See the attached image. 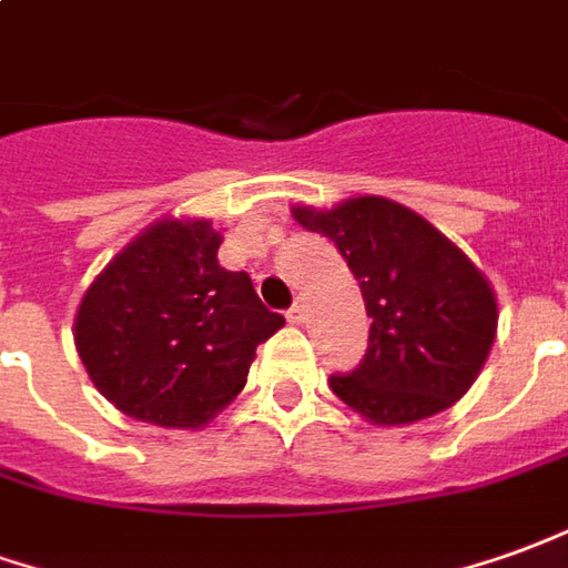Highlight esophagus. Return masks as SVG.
I'll return each instance as SVG.
<instances>
[{"label": "esophagus", "instance_id": "obj_1", "mask_svg": "<svg viewBox=\"0 0 568 568\" xmlns=\"http://www.w3.org/2000/svg\"><path fill=\"white\" fill-rule=\"evenodd\" d=\"M287 322L291 324L306 322V300H303V296H300V300H296V303L291 306V312H287Z\"/></svg>", "mask_w": 568, "mask_h": 568}]
</instances>
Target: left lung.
<instances>
[{
  "label": "left lung",
  "instance_id": "left-lung-1",
  "mask_svg": "<svg viewBox=\"0 0 568 568\" xmlns=\"http://www.w3.org/2000/svg\"><path fill=\"white\" fill-rule=\"evenodd\" d=\"M293 219L331 237L365 296L371 336L331 389L374 426H405L452 408L486 365L498 296L476 262L420 213L377 194L331 210L296 203Z\"/></svg>",
  "mask_w": 568,
  "mask_h": 568
}]
</instances>
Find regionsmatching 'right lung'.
Returning <instances> with one entry per match:
<instances>
[{
	"label": "right lung",
	"instance_id": "obj_1",
	"mask_svg": "<svg viewBox=\"0 0 568 568\" xmlns=\"http://www.w3.org/2000/svg\"><path fill=\"white\" fill-rule=\"evenodd\" d=\"M210 219L163 216L85 287L73 343L95 389L132 420L201 429L244 389L256 346L284 327L246 272L216 260Z\"/></svg>",
	"mask_w": 568,
	"mask_h": 568
}]
</instances>
